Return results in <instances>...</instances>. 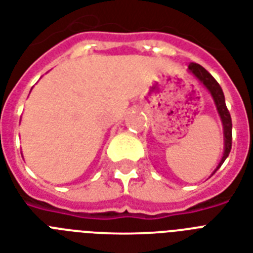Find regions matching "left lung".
<instances>
[{"mask_svg": "<svg viewBox=\"0 0 253 253\" xmlns=\"http://www.w3.org/2000/svg\"><path fill=\"white\" fill-rule=\"evenodd\" d=\"M188 73L192 74L196 79L201 83V85L209 92V94L212 96L213 102H214L217 113H218L219 120L222 122L223 127V153L222 159L214 169L213 174L221 168L223 161L227 159L230 151H231V128H233V123H231V117L226 108V102H225V96H223L222 88L217 83V80L211 75L203 66L198 65V63H190L188 66Z\"/></svg>", "mask_w": 253, "mask_h": 253, "instance_id": "1", "label": "left lung"}]
</instances>
